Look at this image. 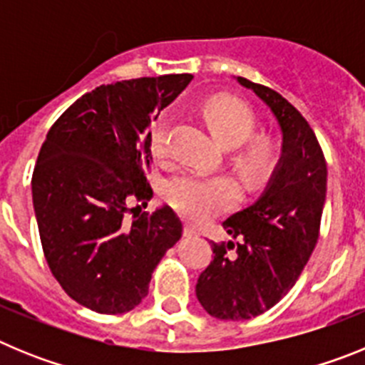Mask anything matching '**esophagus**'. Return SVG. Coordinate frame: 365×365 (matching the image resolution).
<instances>
[{
    "label": "esophagus",
    "instance_id": "1",
    "mask_svg": "<svg viewBox=\"0 0 365 365\" xmlns=\"http://www.w3.org/2000/svg\"><path fill=\"white\" fill-rule=\"evenodd\" d=\"M185 235L186 237H195V235H199L197 228L192 227V225H185Z\"/></svg>",
    "mask_w": 365,
    "mask_h": 365
}]
</instances>
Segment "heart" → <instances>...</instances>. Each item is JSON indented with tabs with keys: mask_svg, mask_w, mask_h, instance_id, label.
<instances>
[{
	"mask_svg": "<svg viewBox=\"0 0 365 365\" xmlns=\"http://www.w3.org/2000/svg\"><path fill=\"white\" fill-rule=\"evenodd\" d=\"M206 124L212 133L227 146H237L247 138V143L235 151L234 163L241 179L248 186H256L265 179L278 163V146L270 137L256 135V113L240 98L219 95L210 98L202 108ZM170 118L160 117L151 125V151L157 157H166ZM164 199L179 214L195 222L206 221L227 212L240 199V188L228 175H202L197 172H180L168 179Z\"/></svg>",
	"mask_w": 365,
	"mask_h": 365,
	"instance_id": "heart-1",
	"label": "heart"
}]
</instances>
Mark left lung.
I'll return each instance as SVG.
<instances>
[{
  "mask_svg": "<svg viewBox=\"0 0 365 365\" xmlns=\"http://www.w3.org/2000/svg\"><path fill=\"white\" fill-rule=\"evenodd\" d=\"M270 109L283 133L282 159L265 192L222 227L237 240L212 243L214 261L195 294L219 320H250L274 307L294 287L320 235L327 164L309 122L279 93L237 76Z\"/></svg>",
  "mask_w": 365,
  "mask_h": 365,
  "instance_id": "1",
  "label": "left lung"
}]
</instances>
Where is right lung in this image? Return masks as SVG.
<instances>
[{
  "mask_svg": "<svg viewBox=\"0 0 365 365\" xmlns=\"http://www.w3.org/2000/svg\"><path fill=\"white\" fill-rule=\"evenodd\" d=\"M164 74L108 83L66 109L41 144L32 202L45 259L63 291L100 314H122L148 294L151 274L182 235L153 197L150 124L192 82ZM138 210L132 221L125 213Z\"/></svg>",
  "mask_w": 365,
  "mask_h": 365,
  "instance_id": "1",
  "label": "right lung"
}]
</instances>
